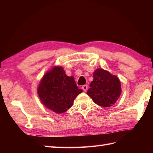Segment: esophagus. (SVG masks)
Listing matches in <instances>:
<instances>
[{
	"label": "esophagus",
	"instance_id": "1",
	"mask_svg": "<svg viewBox=\"0 0 153 153\" xmlns=\"http://www.w3.org/2000/svg\"><path fill=\"white\" fill-rule=\"evenodd\" d=\"M82 89L83 90V91H86L87 90V85H84L82 86Z\"/></svg>",
	"mask_w": 153,
	"mask_h": 153
}]
</instances>
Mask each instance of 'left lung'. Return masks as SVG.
<instances>
[{
  "label": "left lung",
  "instance_id": "obj_1",
  "mask_svg": "<svg viewBox=\"0 0 153 153\" xmlns=\"http://www.w3.org/2000/svg\"><path fill=\"white\" fill-rule=\"evenodd\" d=\"M121 92V83L118 77L99 68L94 71L93 81L87 94L97 105L109 107L116 102Z\"/></svg>",
  "mask_w": 153,
  "mask_h": 153
}]
</instances>
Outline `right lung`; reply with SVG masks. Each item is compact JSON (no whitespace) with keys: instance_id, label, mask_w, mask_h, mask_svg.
<instances>
[{"instance_id":"obj_1","label":"right lung","mask_w":153,"mask_h":153,"mask_svg":"<svg viewBox=\"0 0 153 153\" xmlns=\"http://www.w3.org/2000/svg\"><path fill=\"white\" fill-rule=\"evenodd\" d=\"M83 91L76 85L73 76L65 74L63 68L54 66L44 75L37 88L42 103L54 112L62 114L73 105Z\"/></svg>"}]
</instances>
